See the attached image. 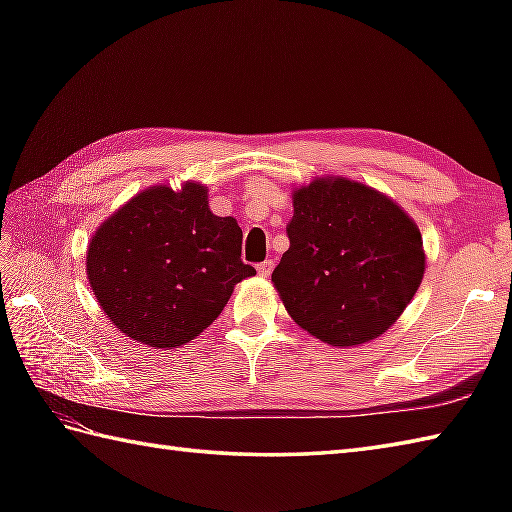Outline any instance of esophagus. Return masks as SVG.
Segmentation results:
<instances>
[{"label": "esophagus", "mask_w": 512, "mask_h": 512, "mask_svg": "<svg viewBox=\"0 0 512 512\" xmlns=\"http://www.w3.org/2000/svg\"><path fill=\"white\" fill-rule=\"evenodd\" d=\"M273 262H270V259H266V262H262V264H257V273L262 275V277H268L270 273H273Z\"/></svg>", "instance_id": "1"}]
</instances>
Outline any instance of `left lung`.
<instances>
[{
  "label": "left lung",
  "mask_w": 512,
  "mask_h": 512,
  "mask_svg": "<svg viewBox=\"0 0 512 512\" xmlns=\"http://www.w3.org/2000/svg\"><path fill=\"white\" fill-rule=\"evenodd\" d=\"M290 248L273 270L288 314L332 347L385 334L420 288L418 224L363 182L314 178L292 191Z\"/></svg>",
  "instance_id": "left-lung-1"
}]
</instances>
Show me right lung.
<instances>
[{
    "instance_id": "right-lung-1",
    "label": "right lung",
    "mask_w": 512,
    "mask_h": 512,
    "mask_svg": "<svg viewBox=\"0 0 512 512\" xmlns=\"http://www.w3.org/2000/svg\"><path fill=\"white\" fill-rule=\"evenodd\" d=\"M90 288L118 332L154 350L187 345L220 317L239 281L242 228L209 209V189L184 182L136 193L96 228Z\"/></svg>"
}]
</instances>
